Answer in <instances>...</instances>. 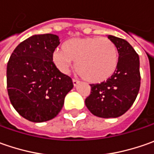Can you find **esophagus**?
Listing matches in <instances>:
<instances>
[{
    "instance_id": "34e87169",
    "label": "esophagus",
    "mask_w": 154,
    "mask_h": 154,
    "mask_svg": "<svg viewBox=\"0 0 154 154\" xmlns=\"http://www.w3.org/2000/svg\"><path fill=\"white\" fill-rule=\"evenodd\" d=\"M79 80H76V79H73V84H74V86H76L78 84H79Z\"/></svg>"
}]
</instances>
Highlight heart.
<instances>
[{
  "label": "heart",
  "mask_w": 154,
  "mask_h": 154,
  "mask_svg": "<svg viewBox=\"0 0 154 154\" xmlns=\"http://www.w3.org/2000/svg\"><path fill=\"white\" fill-rule=\"evenodd\" d=\"M52 60L62 73H68L76 62V71L83 79L99 83L114 74L119 54L115 44L106 38H76L68 40L63 50H55Z\"/></svg>",
  "instance_id": "obj_1"
}]
</instances>
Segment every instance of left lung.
Returning a JSON list of instances; mask_svg holds the SVG:
<instances>
[{
    "instance_id": "obj_1",
    "label": "left lung",
    "mask_w": 154,
    "mask_h": 154,
    "mask_svg": "<svg viewBox=\"0 0 154 154\" xmlns=\"http://www.w3.org/2000/svg\"><path fill=\"white\" fill-rule=\"evenodd\" d=\"M117 48V68L107 80L91 84V93L86 98L87 109L103 118H115L129 109L138 95L140 86L138 54L126 40L109 35Z\"/></svg>"
}]
</instances>
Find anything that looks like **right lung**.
<instances>
[{
	"label": "right lung",
	"mask_w": 154,
	"mask_h": 154,
	"mask_svg": "<svg viewBox=\"0 0 154 154\" xmlns=\"http://www.w3.org/2000/svg\"><path fill=\"white\" fill-rule=\"evenodd\" d=\"M54 34L34 35L21 42L9 58L7 88L17 112L29 121L43 122L56 117L74 87L52 60L59 45Z\"/></svg>",
	"instance_id": "right-lung-1"
}]
</instances>
